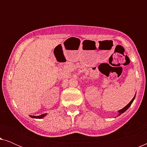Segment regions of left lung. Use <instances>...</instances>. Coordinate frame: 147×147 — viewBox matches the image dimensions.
Listing matches in <instances>:
<instances>
[{
    "instance_id": "1",
    "label": "left lung",
    "mask_w": 147,
    "mask_h": 147,
    "mask_svg": "<svg viewBox=\"0 0 147 147\" xmlns=\"http://www.w3.org/2000/svg\"><path fill=\"white\" fill-rule=\"evenodd\" d=\"M135 96H136V94H135ZM135 96H134V98H132V100H131V101H130V102H129V103H128V104H127V105H126V106H125V107H124V108H122V109H121V110H119V111H118V113H119V114H118V116H120V114H122V113H124V112H125V111H126V110H127V109H128V108L130 107V105H131V104H132V102H133V101H134V98H135Z\"/></svg>"
}]
</instances>
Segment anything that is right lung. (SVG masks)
Returning <instances> with one entry per match:
<instances>
[{"mask_svg": "<svg viewBox=\"0 0 147 147\" xmlns=\"http://www.w3.org/2000/svg\"><path fill=\"white\" fill-rule=\"evenodd\" d=\"M46 114H41V115L40 116H30L31 118H43L44 116H45Z\"/></svg>", "mask_w": 147, "mask_h": 147, "instance_id": "1", "label": "right lung"}]
</instances>
